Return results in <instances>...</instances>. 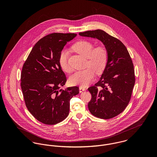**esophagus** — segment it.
Returning <instances> with one entry per match:
<instances>
[{
  "instance_id": "obj_1",
  "label": "esophagus",
  "mask_w": 157,
  "mask_h": 157,
  "mask_svg": "<svg viewBox=\"0 0 157 157\" xmlns=\"http://www.w3.org/2000/svg\"><path fill=\"white\" fill-rule=\"evenodd\" d=\"M85 90H86V89L85 88L82 87V86H80L79 87V91H80V92H82L85 91Z\"/></svg>"
}]
</instances>
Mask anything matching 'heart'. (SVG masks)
<instances>
[{
	"instance_id": "1",
	"label": "heart",
	"mask_w": 157,
	"mask_h": 157,
	"mask_svg": "<svg viewBox=\"0 0 157 157\" xmlns=\"http://www.w3.org/2000/svg\"><path fill=\"white\" fill-rule=\"evenodd\" d=\"M72 48L77 52L87 58L86 66L89 67L75 72L69 78V82L73 85L86 86L94 80L95 71L97 74L101 73L106 67L109 57L108 50L103 45H98L94 48L92 44L86 40L76 42ZM59 62L65 72H70L71 71L67 62V50L61 51Z\"/></svg>"
}]
</instances>
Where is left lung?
I'll return each instance as SVG.
<instances>
[{"mask_svg":"<svg viewBox=\"0 0 157 157\" xmlns=\"http://www.w3.org/2000/svg\"><path fill=\"white\" fill-rule=\"evenodd\" d=\"M79 34L100 40L108 50L106 67L100 80L88 88L92 98L88 106L96 117L112 118L125 109L131 98L135 82L132 60L125 45L103 30Z\"/></svg>","mask_w":157,"mask_h":157,"instance_id":"8db88e82","label":"left lung"}]
</instances>
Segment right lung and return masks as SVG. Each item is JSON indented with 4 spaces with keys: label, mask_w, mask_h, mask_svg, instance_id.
I'll return each mask as SVG.
<instances>
[{
    "label": "right lung",
    "mask_w": 157,
    "mask_h": 157,
    "mask_svg": "<svg viewBox=\"0 0 157 157\" xmlns=\"http://www.w3.org/2000/svg\"><path fill=\"white\" fill-rule=\"evenodd\" d=\"M75 33H52L40 39L23 65L21 86L25 105L29 112L45 124H56L69 115L70 100L79 88L65 90L67 77L59 62L65 45Z\"/></svg>",
    "instance_id": "obj_1"
}]
</instances>
